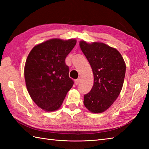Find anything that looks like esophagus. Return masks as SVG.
Masks as SVG:
<instances>
[{
  "label": "esophagus",
  "instance_id": "obj_1",
  "mask_svg": "<svg viewBox=\"0 0 149 149\" xmlns=\"http://www.w3.org/2000/svg\"><path fill=\"white\" fill-rule=\"evenodd\" d=\"M75 84H78L80 83V79L78 78V79H75Z\"/></svg>",
  "mask_w": 149,
  "mask_h": 149
}]
</instances>
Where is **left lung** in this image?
<instances>
[{"label": "left lung", "mask_w": 149, "mask_h": 149, "mask_svg": "<svg viewBox=\"0 0 149 149\" xmlns=\"http://www.w3.org/2000/svg\"><path fill=\"white\" fill-rule=\"evenodd\" d=\"M92 69L93 87L84 96V104L94 113L107 109L118 97L125 75V63L116 49L102 43H79Z\"/></svg>", "instance_id": "left-lung-1"}]
</instances>
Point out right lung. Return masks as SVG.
<instances>
[{"label":"right lung","instance_id":"obj_1","mask_svg":"<svg viewBox=\"0 0 149 149\" xmlns=\"http://www.w3.org/2000/svg\"><path fill=\"white\" fill-rule=\"evenodd\" d=\"M75 44V40L52 39L34 47L27 56L24 68L27 91L47 111L59 108L74 84L65 59Z\"/></svg>","mask_w":149,"mask_h":149}]
</instances>
